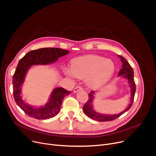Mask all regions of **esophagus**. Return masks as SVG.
<instances>
[{
    "label": "esophagus",
    "mask_w": 156,
    "mask_h": 156,
    "mask_svg": "<svg viewBox=\"0 0 156 156\" xmlns=\"http://www.w3.org/2000/svg\"><path fill=\"white\" fill-rule=\"evenodd\" d=\"M83 90L82 87H80V86H77L75 88V89H74V92L76 93V92H78L79 90Z\"/></svg>",
    "instance_id": "esophagus-1"
}]
</instances>
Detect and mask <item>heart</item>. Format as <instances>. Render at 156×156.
<instances>
[{"instance_id": "heart-1", "label": "heart", "mask_w": 156, "mask_h": 156, "mask_svg": "<svg viewBox=\"0 0 156 156\" xmlns=\"http://www.w3.org/2000/svg\"><path fill=\"white\" fill-rule=\"evenodd\" d=\"M115 71V65L111 59L97 55L78 57L71 62V69H64L66 75L86 78L88 85L98 87L104 85L111 78Z\"/></svg>"}]
</instances>
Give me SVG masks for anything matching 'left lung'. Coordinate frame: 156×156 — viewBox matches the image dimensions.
<instances>
[{"label":"left lung","instance_id":"1","mask_svg":"<svg viewBox=\"0 0 156 156\" xmlns=\"http://www.w3.org/2000/svg\"><path fill=\"white\" fill-rule=\"evenodd\" d=\"M118 57H120L121 61L122 64V66L121 70L119 72L118 76H121L122 78L126 79L129 84L130 89H131V101L130 103L128 105V108L124 110L123 111L121 112L119 114H113V115H111V114H102L99 112H97L94 109H93V101L94 98L95 92L94 91H91L90 93L88 94V100L85 103L83 108V111L86 115L91 118L92 119L98 121H110L116 119V118H119L122 114H124L125 112L128 111L130 108L132 107V105L133 102L134 97L136 91V85L134 81V73L133 69L131 66L130 64L128 63V62L126 61V59L121 55H119Z\"/></svg>","mask_w":156,"mask_h":156}]
</instances>
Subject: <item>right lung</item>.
<instances>
[{
	"mask_svg": "<svg viewBox=\"0 0 156 156\" xmlns=\"http://www.w3.org/2000/svg\"><path fill=\"white\" fill-rule=\"evenodd\" d=\"M69 52L59 48H42L28 52L18 64L12 77L13 95L16 103L29 116L37 119H47L54 117L60 111L64 97L69 91L58 87L54 89L47 103L39 108L31 106L22 99L21 86L28 70L34 65H46L54 63L59 57Z\"/></svg>",
	"mask_w": 156,
	"mask_h": 156,
	"instance_id": "obj_1",
	"label": "right lung"
}]
</instances>
